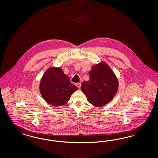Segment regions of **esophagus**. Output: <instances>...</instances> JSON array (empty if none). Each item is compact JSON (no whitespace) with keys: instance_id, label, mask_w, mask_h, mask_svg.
<instances>
[{"instance_id":"esophagus-1","label":"esophagus","mask_w":158,"mask_h":158,"mask_svg":"<svg viewBox=\"0 0 158 158\" xmlns=\"http://www.w3.org/2000/svg\"><path fill=\"white\" fill-rule=\"evenodd\" d=\"M81 83H77L76 84V85L77 86V88H78V89H80V88H81Z\"/></svg>"}]
</instances>
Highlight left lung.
<instances>
[{
    "label": "left lung",
    "mask_w": 158,
    "mask_h": 158,
    "mask_svg": "<svg viewBox=\"0 0 158 158\" xmlns=\"http://www.w3.org/2000/svg\"><path fill=\"white\" fill-rule=\"evenodd\" d=\"M89 74V80L82 82L81 91L91 104L98 107L104 106L113 99L117 92V77L104 62L93 65Z\"/></svg>",
    "instance_id": "8db88e82"
}]
</instances>
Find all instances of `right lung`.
<instances>
[{"mask_svg":"<svg viewBox=\"0 0 158 158\" xmlns=\"http://www.w3.org/2000/svg\"><path fill=\"white\" fill-rule=\"evenodd\" d=\"M77 89L70 82V78L63 73L62 69L58 67L48 68L41 77L39 85L43 98L54 106L66 104Z\"/></svg>","mask_w":158,"mask_h":158,"instance_id":"add662e5","label":"right lung"}]
</instances>
